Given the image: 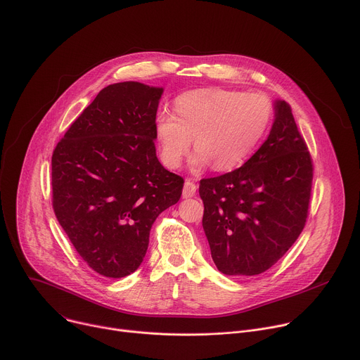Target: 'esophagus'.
<instances>
[{
  "instance_id": "1",
  "label": "esophagus",
  "mask_w": 360,
  "mask_h": 360,
  "mask_svg": "<svg viewBox=\"0 0 360 360\" xmlns=\"http://www.w3.org/2000/svg\"><path fill=\"white\" fill-rule=\"evenodd\" d=\"M196 184L191 179H186L185 181V185H184V191H182V196L184 198H192L195 193H196Z\"/></svg>"
}]
</instances>
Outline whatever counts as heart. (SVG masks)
I'll use <instances>...</instances> for the list:
<instances>
[{
  "label": "heart",
  "instance_id": "obj_1",
  "mask_svg": "<svg viewBox=\"0 0 360 360\" xmlns=\"http://www.w3.org/2000/svg\"><path fill=\"white\" fill-rule=\"evenodd\" d=\"M272 102L261 94L202 88L179 95L174 115L161 112L155 136L161 158L176 168L192 145L193 169L211 164L215 171L239 167L265 135L272 120Z\"/></svg>",
  "mask_w": 360,
  "mask_h": 360
}]
</instances>
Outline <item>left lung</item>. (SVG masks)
Returning <instances> with one entry per match:
<instances>
[{
	"label": "left lung",
	"mask_w": 360,
	"mask_h": 360,
	"mask_svg": "<svg viewBox=\"0 0 360 360\" xmlns=\"http://www.w3.org/2000/svg\"><path fill=\"white\" fill-rule=\"evenodd\" d=\"M312 179L290 105L276 101L262 146L238 169L199 182L202 226L218 271L252 276L274 266L304 228Z\"/></svg>",
	"instance_id": "left-lung-1"
}]
</instances>
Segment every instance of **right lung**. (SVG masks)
Returning a JSON list of instances; mask_svg holds the SVG:
<instances>
[{"mask_svg": "<svg viewBox=\"0 0 360 360\" xmlns=\"http://www.w3.org/2000/svg\"><path fill=\"white\" fill-rule=\"evenodd\" d=\"M164 89L127 81L105 86L53 153V208L96 274L124 278L142 264L152 224L182 193L184 179L157 158Z\"/></svg>", "mask_w": 360, "mask_h": 360, "instance_id": "1", "label": "right lung"}]
</instances>
